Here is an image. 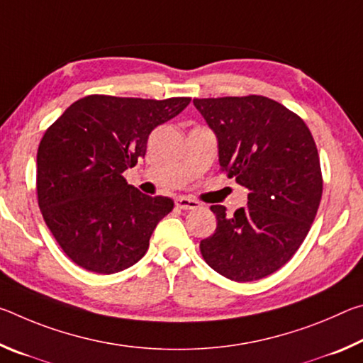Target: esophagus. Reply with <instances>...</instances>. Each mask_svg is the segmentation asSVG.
<instances>
[{"label": "esophagus", "mask_w": 363, "mask_h": 363, "mask_svg": "<svg viewBox=\"0 0 363 363\" xmlns=\"http://www.w3.org/2000/svg\"><path fill=\"white\" fill-rule=\"evenodd\" d=\"M176 206L179 210H196V208H200V203L196 200L187 199V196H179V199H176Z\"/></svg>", "instance_id": "1"}]
</instances>
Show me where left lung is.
I'll return each instance as SVG.
<instances>
[{"mask_svg": "<svg viewBox=\"0 0 363 363\" xmlns=\"http://www.w3.org/2000/svg\"><path fill=\"white\" fill-rule=\"evenodd\" d=\"M216 133L220 171L248 189V205L200 242L208 266L233 281L267 277L291 259L311 230L323 179L315 140L299 115L264 96L194 99Z\"/></svg>", "mask_w": 363, "mask_h": 363, "instance_id": "8db88e82", "label": "left lung"}]
</instances>
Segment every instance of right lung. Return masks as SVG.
<instances>
[{"label":"right lung","mask_w":363,"mask_h":363,"mask_svg":"<svg viewBox=\"0 0 363 363\" xmlns=\"http://www.w3.org/2000/svg\"><path fill=\"white\" fill-rule=\"evenodd\" d=\"M189 104L190 97L91 94L48 128L36 153V195L46 225L77 266L108 275L145 255L174 201L144 195L123 173L145 155L149 134Z\"/></svg>","instance_id":"obj_1"}]
</instances>
